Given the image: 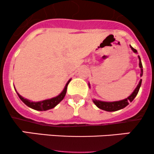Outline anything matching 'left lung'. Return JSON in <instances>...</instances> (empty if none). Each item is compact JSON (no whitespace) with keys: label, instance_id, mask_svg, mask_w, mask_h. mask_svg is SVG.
<instances>
[{"label":"left lung","instance_id":"left-lung-1","mask_svg":"<svg viewBox=\"0 0 154 154\" xmlns=\"http://www.w3.org/2000/svg\"><path fill=\"white\" fill-rule=\"evenodd\" d=\"M132 51L134 53L137 54V51L136 49H134L132 46H130ZM139 67L141 68V77L142 76L143 74V69H142V61H141V59L139 56ZM90 86V84H88ZM141 85H142V80H140L139 84H138L137 87L135 88V90L133 91V92L127 98L124 99V100H119V101H113V102H105V101H101V100H93L94 104L96 105L99 109H100L105 110L107 112H114V111H118L119 109H122L125 108V106H127L129 104L130 102H132L134 98L136 97V96L137 95L138 92L139 91V88H140Z\"/></svg>","mask_w":154,"mask_h":154}]
</instances>
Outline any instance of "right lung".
I'll return each mask as SVG.
<instances>
[{"label":"right lung","instance_id":"right-lung-1","mask_svg":"<svg viewBox=\"0 0 154 154\" xmlns=\"http://www.w3.org/2000/svg\"><path fill=\"white\" fill-rule=\"evenodd\" d=\"M70 81H71V80H68V83H66V86H65L64 89H63V91H62L58 96L53 97V98L48 99V100H42V101H38V102L31 101V100L24 98V97H23L22 96H21L18 92H17L15 88V90L16 91L19 98L21 99V100H22V101L24 102L27 106L30 107V108L33 109L35 110H38V111H46V110L54 108V107L57 106V105L58 104L61 100H63V98H64L65 95H66V91H67V87Z\"/></svg>","mask_w":154,"mask_h":154}]
</instances>
